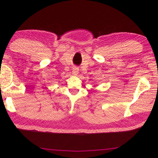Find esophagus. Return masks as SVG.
Returning a JSON list of instances; mask_svg holds the SVG:
<instances>
[{
    "label": "esophagus",
    "instance_id": "1",
    "mask_svg": "<svg viewBox=\"0 0 158 158\" xmlns=\"http://www.w3.org/2000/svg\"><path fill=\"white\" fill-rule=\"evenodd\" d=\"M78 73H79V69H78V68H74L73 69V73L74 74H78Z\"/></svg>",
    "mask_w": 158,
    "mask_h": 158
}]
</instances>
